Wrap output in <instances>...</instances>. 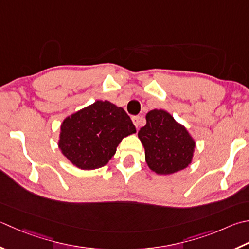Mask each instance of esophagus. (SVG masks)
<instances>
[{
    "mask_svg": "<svg viewBox=\"0 0 249 249\" xmlns=\"http://www.w3.org/2000/svg\"><path fill=\"white\" fill-rule=\"evenodd\" d=\"M133 122H134V124H135V126L136 127H139L140 126V122H141V118L140 116H138V115H136V116H133Z\"/></svg>",
    "mask_w": 249,
    "mask_h": 249,
    "instance_id": "obj_1",
    "label": "esophagus"
}]
</instances>
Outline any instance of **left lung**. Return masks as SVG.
Instances as JSON below:
<instances>
[{"label":"left lung","instance_id":"obj_1","mask_svg":"<svg viewBox=\"0 0 249 249\" xmlns=\"http://www.w3.org/2000/svg\"><path fill=\"white\" fill-rule=\"evenodd\" d=\"M147 124L138 131L148 166L160 175H169L191 163L196 142L182 125L164 110H152Z\"/></svg>","mask_w":249,"mask_h":249}]
</instances>
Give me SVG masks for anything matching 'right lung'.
I'll return each instance as SVG.
<instances>
[{"label": "right lung", "mask_w": 249, "mask_h": 249, "mask_svg": "<svg viewBox=\"0 0 249 249\" xmlns=\"http://www.w3.org/2000/svg\"><path fill=\"white\" fill-rule=\"evenodd\" d=\"M136 127L124 109L98 100L67 118L61 125L59 148L81 169L105 166L116 147Z\"/></svg>", "instance_id": "obj_1"}]
</instances>
